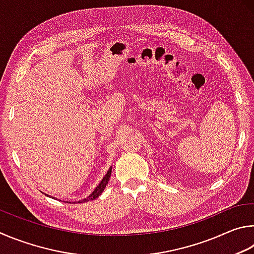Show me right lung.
Wrapping results in <instances>:
<instances>
[{"instance_id":"obj_1","label":"right lung","mask_w":254,"mask_h":254,"mask_svg":"<svg viewBox=\"0 0 254 254\" xmlns=\"http://www.w3.org/2000/svg\"><path fill=\"white\" fill-rule=\"evenodd\" d=\"M110 175H111V167L109 168V171L107 172V174L105 175L104 179H102V181L100 182V184L97 186L96 190H93V192H92L90 195H89L88 197L82 199V201H79L78 203H82V202L84 203V202L92 201V199H95V198H97L98 196H99V195L102 193V190H104V189L106 188V185L108 184V181H109V179H110Z\"/></svg>"}]
</instances>
